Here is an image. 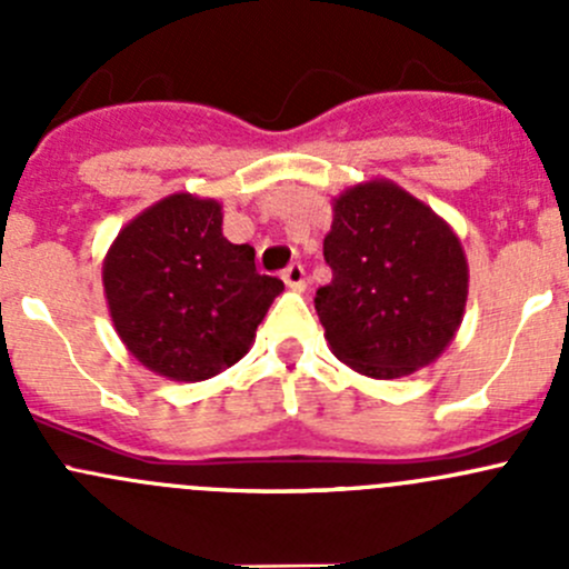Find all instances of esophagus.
Wrapping results in <instances>:
<instances>
[{
	"mask_svg": "<svg viewBox=\"0 0 569 569\" xmlns=\"http://www.w3.org/2000/svg\"><path fill=\"white\" fill-rule=\"evenodd\" d=\"M283 283L289 286L291 291H306V286H308V278H306V267H302L300 261L289 263V267L283 269Z\"/></svg>",
	"mask_w": 569,
	"mask_h": 569,
	"instance_id": "1",
	"label": "esophagus"
}]
</instances>
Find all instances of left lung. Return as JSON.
Listing matches in <instances>:
<instances>
[{
  "mask_svg": "<svg viewBox=\"0 0 569 569\" xmlns=\"http://www.w3.org/2000/svg\"><path fill=\"white\" fill-rule=\"evenodd\" d=\"M325 261L332 280L313 302L341 363L396 380L449 347L468 300V261L427 203L386 178L355 183L332 200Z\"/></svg>",
  "mask_w": 569,
  "mask_h": 569,
  "instance_id": "left-lung-1",
  "label": "left lung"
}]
</instances>
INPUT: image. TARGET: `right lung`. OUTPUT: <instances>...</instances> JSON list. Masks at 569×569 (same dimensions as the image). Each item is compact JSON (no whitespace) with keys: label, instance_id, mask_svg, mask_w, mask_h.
<instances>
[{"label":"right lung","instance_id":"right-lung-1","mask_svg":"<svg viewBox=\"0 0 569 569\" xmlns=\"http://www.w3.org/2000/svg\"><path fill=\"white\" fill-rule=\"evenodd\" d=\"M283 280L256 272V250L222 237V206L176 192L148 206L104 258V295L120 341L178 382L220 375L248 355Z\"/></svg>","mask_w":569,"mask_h":569}]
</instances>
